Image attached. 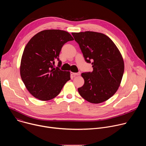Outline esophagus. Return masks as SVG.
<instances>
[{
    "mask_svg": "<svg viewBox=\"0 0 146 146\" xmlns=\"http://www.w3.org/2000/svg\"><path fill=\"white\" fill-rule=\"evenodd\" d=\"M80 72H78V73H73V72H71V74L73 76H79L80 75Z\"/></svg>",
    "mask_w": 146,
    "mask_h": 146,
    "instance_id": "1",
    "label": "esophagus"
}]
</instances>
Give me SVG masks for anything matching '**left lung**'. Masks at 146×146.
Masks as SVG:
<instances>
[{"label":"left lung","instance_id":"obj_1","mask_svg":"<svg viewBox=\"0 0 146 146\" xmlns=\"http://www.w3.org/2000/svg\"><path fill=\"white\" fill-rule=\"evenodd\" d=\"M85 60L93 67L92 72L82 73V87L78 88L82 98L92 103L110 98L118 90L124 72L121 52L113 41L101 33L86 31L72 33Z\"/></svg>","mask_w":146,"mask_h":146}]
</instances>
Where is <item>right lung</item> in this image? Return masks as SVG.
Masks as SVG:
<instances>
[{
    "mask_svg": "<svg viewBox=\"0 0 146 146\" xmlns=\"http://www.w3.org/2000/svg\"><path fill=\"white\" fill-rule=\"evenodd\" d=\"M73 40L66 31L48 29L37 33L29 41L21 60L20 75L27 89L35 98L43 101L51 100L70 80V72L62 71L53 65L58 59L60 67L61 48Z\"/></svg>",
    "mask_w": 146,
    "mask_h": 146,
    "instance_id": "add662e5",
    "label": "right lung"
}]
</instances>
